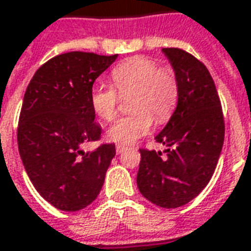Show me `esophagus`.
Returning a JSON list of instances; mask_svg holds the SVG:
<instances>
[{
	"mask_svg": "<svg viewBox=\"0 0 251 251\" xmlns=\"http://www.w3.org/2000/svg\"><path fill=\"white\" fill-rule=\"evenodd\" d=\"M124 150H126V146H124V145H116V152H117V154H122Z\"/></svg>",
	"mask_w": 251,
	"mask_h": 251,
	"instance_id": "esophagus-1",
	"label": "esophagus"
}]
</instances>
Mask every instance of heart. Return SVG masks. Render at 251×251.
Listing matches in <instances>:
<instances>
[{
  "label": "heart",
  "instance_id": "1",
  "mask_svg": "<svg viewBox=\"0 0 251 251\" xmlns=\"http://www.w3.org/2000/svg\"><path fill=\"white\" fill-rule=\"evenodd\" d=\"M111 86L97 83L90 89V106L104 122L115 119L119 96L129 97V113L108 129V139L132 143L151 131L154 119L166 123L174 113L179 96L178 78L172 67H159L147 56H134L111 72Z\"/></svg>",
  "mask_w": 251,
  "mask_h": 251
}]
</instances>
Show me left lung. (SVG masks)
<instances>
[{
	"label": "left lung",
	"mask_w": 251,
	"mask_h": 251,
	"mask_svg": "<svg viewBox=\"0 0 251 251\" xmlns=\"http://www.w3.org/2000/svg\"><path fill=\"white\" fill-rule=\"evenodd\" d=\"M178 78L177 108L155 136L168 149H140L136 184L143 196L162 208H177L199 196L219 161L225 117L219 94L205 65L181 49H163Z\"/></svg>",
	"instance_id": "8db88e82"
}]
</instances>
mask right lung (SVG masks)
Instances as JSON below:
<instances>
[{"mask_svg": "<svg viewBox=\"0 0 251 251\" xmlns=\"http://www.w3.org/2000/svg\"><path fill=\"white\" fill-rule=\"evenodd\" d=\"M116 58L82 51L56 55L37 69L24 94L17 127L21 161L40 196L62 211H79L97 199L116 154L112 143L81 150L101 138L89 96Z\"/></svg>", "mask_w": 251, "mask_h": 251, "instance_id": "obj_1", "label": "right lung"}]
</instances>
